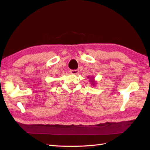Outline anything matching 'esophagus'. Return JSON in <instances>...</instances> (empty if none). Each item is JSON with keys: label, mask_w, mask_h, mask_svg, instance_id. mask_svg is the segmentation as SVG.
Returning a JSON list of instances; mask_svg holds the SVG:
<instances>
[{"label": "esophagus", "mask_w": 150, "mask_h": 150, "mask_svg": "<svg viewBox=\"0 0 150 150\" xmlns=\"http://www.w3.org/2000/svg\"><path fill=\"white\" fill-rule=\"evenodd\" d=\"M69 72H70V74H71L76 75L79 73V69H74V70H70L69 71Z\"/></svg>", "instance_id": "1"}]
</instances>
